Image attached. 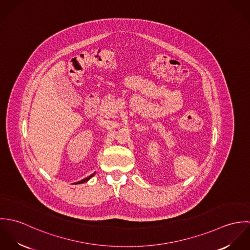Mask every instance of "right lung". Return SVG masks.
Segmentation results:
<instances>
[{"label":"right lung","instance_id":"1","mask_svg":"<svg viewBox=\"0 0 250 250\" xmlns=\"http://www.w3.org/2000/svg\"><path fill=\"white\" fill-rule=\"evenodd\" d=\"M93 175H94V173H93V174H91V175H90V176H88V177H86V178L83 179V180H82V181H79V182H78V183H76V184H83V183H85V182H87V181H88V180H89V179L91 178V177H92V176H93Z\"/></svg>","mask_w":250,"mask_h":250}]
</instances>
